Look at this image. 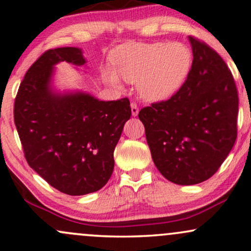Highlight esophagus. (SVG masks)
<instances>
[{
  "label": "esophagus",
  "instance_id": "esophagus-1",
  "mask_svg": "<svg viewBox=\"0 0 251 251\" xmlns=\"http://www.w3.org/2000/svg\"><path fill=\"white\" fill-rule=\"evenodd\" d=\"M130 106H131V114H132V116L138 115L139 109H138V106H137L136 102H131V104H130Z\"/></svg>",
  "mask_w": 251,
  "mask_h": 251
}]
</instances>
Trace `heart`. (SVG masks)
<instances>
[{
    "instance_id": "b5f03b06",
    "label": "heart",
    "mask_w": 251,
    "mask_h": 251,
    "mask_svg": "<svg viewBox=\"0 0 251 251\" xmlns=\"http://www.w3.org/2000/svg\"><path fill=\"white\" fill-rule=\"evenodd\" d=\"M192 56L181 43H130L119 47L112 63L120 76L136 83L137 90L147 101H162L176 94L191 67ZM113 84L119 83L114 72H106Z\"/></svg>"
}]
</instances>
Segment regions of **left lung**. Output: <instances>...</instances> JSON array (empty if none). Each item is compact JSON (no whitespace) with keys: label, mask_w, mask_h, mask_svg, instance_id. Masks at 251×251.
I'll return each instance as SVG.
<instances>
[{"label":"left lung","mask_w":251,"mask_h":251,"mask_svg":"<svg viewBox=\"0 0 251 251\" xmlns=\"http://www.w3.org/2000/svg\"><path fill=\"white\" fill-rule=\"evenodd\" d=\"M193 63L167 100L140 109L154 164L178 185L207 180L234 145L239 97L231 71L207 43L188 36Z\"/></svg>","instance_id":"8db88e82"}]
</instances>
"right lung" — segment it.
I'll return each instance as SVG.
<instances>
[{
    "instance_id": "obj_1",
    "label": "right lung",
    "mask_w": 251,
    "mask_h": 251,
    "mask_svg": "<svg viewBox=\"0 0 251 251\" xmlns=\"http://www.w3.org/2000/svg\"><path fill=\"white\" fill-rule=\"evenodd\" d=\"M85 64L82 50L50 49L28 68L15 99V125L27 163L68 195L100 190L114 169V150L130 119L128 98L102 101L51 88L53 66Z\"/></svg>"
}]
</instances>
